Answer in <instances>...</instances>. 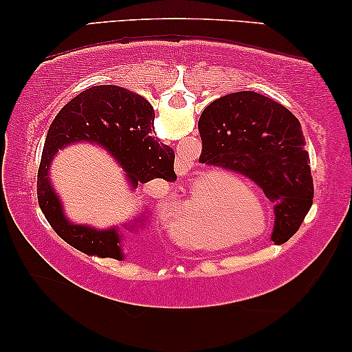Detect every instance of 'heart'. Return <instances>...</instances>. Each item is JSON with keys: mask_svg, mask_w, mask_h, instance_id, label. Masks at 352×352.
Returning a JSON list of instances; mask_svg holds the SVG:
<instances>
[{"mask_svg": "<svg viewBox=\"0 0 352 352\" xmlns=\"http://www.w3.org/2000/svg\"><path fill=\"white\" fill-rule=\"evenodd\" d=\"M242 187H240L237 182L232 181H224V182H216V184L211 187V192L208 197H204L200 200V204L195 206L194 211H192L189 219L197 221V223H206V221H213L218 216V211L223 208V206L228 204L229 200L235 199L242 194ZM242 213H235V219H242ZM229 239L223 237L218 240L214 245H228Z\"/></svg>", "mask_w": 352, "mask_h": 352, "instance_id": "obj_1", "label": "heart"}]
</instances>
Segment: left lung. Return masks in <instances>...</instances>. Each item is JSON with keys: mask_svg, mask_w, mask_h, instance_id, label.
I'll return each mask as SVG.
<instances>
[{"mask_svg": "<svg viewBox=\"0 0 352 352\" xmlns=\"http://www.w3.org/2000/svg\"><path fill=\"white\" fill-rule=\"evenodd\" d=\"M201 162L252 181L274 204L272 240L285 243L312 205L314 184L301 123L287 107L253 91L216 99L200 115Z\"/></svg>", "mask_w": 352, "mask_h": 352, "instance_id": "8db88e82", "label": "left lung"}]
</instances>
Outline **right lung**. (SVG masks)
Listing matches in <instances>:
<instances>
[{
	"label": "right lung",
	"instance_id": "obj_1",
	"mask_svg": "<svg viewBox=\"0 0 352 352\" xmlns=\"http://www.w3.org/2000/svg\"><path fill=\"white\" fill-rule=\"evenodd\" d=\"M155 112L142 96L115 85H100L75 96L52 120L38 170V205L54 232L89 256L123 259L118 232L72 224L62 213L47 170L56 152L72 142L88 141L107 148L133 187L153 179L176 181L175 152L153 138Z\"/></svg>",
	"mask_w": 352,
	"mask_h": 352
}]
</instances>
